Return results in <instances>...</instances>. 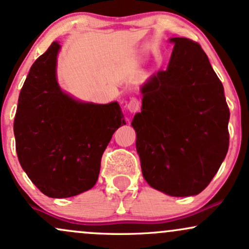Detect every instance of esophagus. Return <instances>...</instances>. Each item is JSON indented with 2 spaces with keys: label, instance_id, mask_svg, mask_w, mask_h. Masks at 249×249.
I'll return each mask as SVG.
<instances>
[{
  "label": "esophagus",
  "instance_id": "esophagus-1",
  "mask_svg": "<svg viewBox=\"0 0 249 249\" xmlns=\"http://www.w3.org/2000/svg\"><path fill=\"white\" fill-rule=\"evenodd\" d=\"M126 107L131 113L137 112V111H139V108H141V102H139L138 99L134 98V97H133V98H131V101L128 102Z\"/></svg>",
  "mask_w": 249,
  "mask_h": 249
}]
</instances>
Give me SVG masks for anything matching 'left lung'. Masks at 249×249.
<instances>
[{
    "label": "left lung",
    "instance_id": "8db88e82",
    "mask_svg": "<svg viewBox=\"0 0 249 249\" xmlns=\"http://www.w3.org/2000/svg\"><path fill=\"white\" fill-rule=\"evenodd\" d=\"M170 63L141 88L137 152L151 187L196 196L221 166L230 145V108L222 83L198 43L174 37Z\"/></svg>",
    "mask_w": 249,
    "mask_h": 249
}]
</instances>
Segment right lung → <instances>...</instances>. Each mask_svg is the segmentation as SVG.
Instances as JSON below:
<instances>
[{"instance_id": "right-lung-1", "label": "right lung", "mask_w": 249, "mask_h": 249, "mask_svg": "<svg viewBox=\"0 0 249 249\" xmlns=\"http://www.w3.org/2000/svg\"><path fill=\"white\" fill-rule=\"evenodd\" d=\"M58 42L31 65L19 92L14 134L19 164L50 198H69L95 186L102 156L126 124L117 102L77 101L57 83Z\"/></svg>"}]
</instances>
